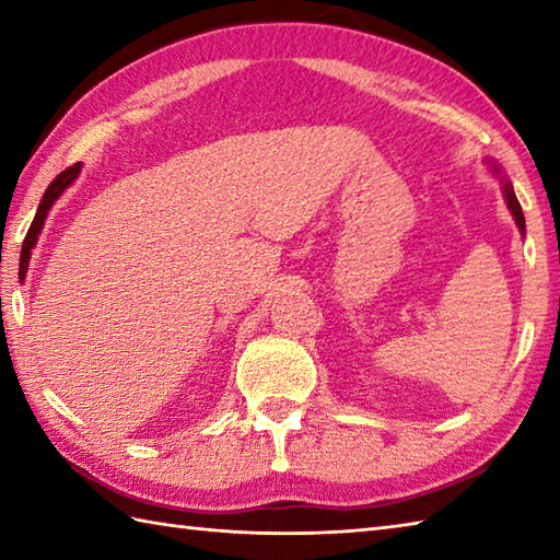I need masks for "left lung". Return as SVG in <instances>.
I'll list each match as a JSON object with an SVG mask.
<instances>
[{"mask_svg":"<svg viewBox=\"0 0 560 560\" xmlns=\"http://www.w3.org/2000/svg\"><path fill=\"white\" fill-rule=\"evenodd\" d=\"M486 163H489V171L498 177V180H501V189H503V199H505V205H508L510 213H513V219H515V223H517L520 233L525 235V213H522V207H520V201H517V197H515L513 183L508 180L505 173L501 171V165H498L495 161H489V159H486Z\"/></svg>","mask_w":560,"mask_h":560,"instance_id":"obj_1","label":"left lung"}]
</instances>
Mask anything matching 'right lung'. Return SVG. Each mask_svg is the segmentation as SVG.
<instances>
[{"mask_svg": "<svg viewBox=\"0 0 560 560\" xmlns=\"http://www.w3.org/2000/svg\"><path fill=\"white\" fill-rule=\"evenodd\" d=\"M79 173H81V163H74V165H71V168H67L65 173H59V175L55 177V180H52L50 185H47L45 195H43L40 205H38V211H35V219H33L31 229H28V233H26V241H23V247H21V261H19V277H21V279H26L31 253H33L35 243H38V235H40V231H43L47 213H50L55 201H57L59 197H62L65 189L77 180Z\"/></svg>", "mask_w": 560, "mask_h": 560, "instance_id": "1", "label": "right lung"}]
</instances>
